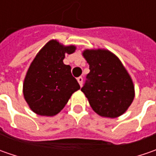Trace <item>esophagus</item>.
<instances>
[{"label":"esophagus","instance_id":"obj_1","mask_svg":"<svg viewBox=\"0 0 156 156\" xmlns=\"http://www.w3.org/2000/svg\"><path fill=\"white\" fill-rule=\"evenodd\" d=\"M77 81H78V82H79V84H80V86H82V82H83V78L81 77V76H80V77H78L77 78Z\"/></svg>","mask_w":156,"mask_h":156}]
</instances>
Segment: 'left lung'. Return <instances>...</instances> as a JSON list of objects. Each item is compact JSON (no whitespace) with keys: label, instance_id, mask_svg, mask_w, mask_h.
<instances>
[{"label":"left lung","instance_id":"left-lung-1","mask_svg":"<svg viewBox=\"0 0 156 156\" xmlns=\"http://www.w3.org/2000/svg\"><path fill=\"white\" fill-rule=\"evenodd\" d=\"M82 55L90 72L81 90L91 108L101 116L122 115L135 97L134 83L122 63L107 49H86Z\"/></svg>","mask_w":156,"mask_h":156}]
</instances>
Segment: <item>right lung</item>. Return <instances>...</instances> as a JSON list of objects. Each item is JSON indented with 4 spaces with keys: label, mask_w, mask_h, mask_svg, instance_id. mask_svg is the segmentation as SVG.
<instances>
[{
    "label": "right lung",
    "mask_w": 156,
    "mask_h": 156,
    "mask_svg": "<svg viewBox=\"0 0 156 156\" xmlns=\"http://www.w3.org/2000/svg\"><path fill=\"white\" fill-rule=\"evenodd\" d=\"M75 46H64L51 40L34 57L23 83V95L31 110L39 115L54 116L68 103L80 85L63 63L65 54L75 51Z\"/></svg>",
    "instance_id": "1"
}]
</instances>
